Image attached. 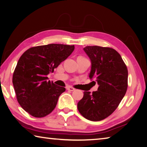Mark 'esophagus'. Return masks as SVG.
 I'll return each instance as SVG.
<instances>
[{"label":"esophagus","mask_w":147,"mask_h":147,"mask_svg":"<svg viewBox=\"0 0 147 147\" xmlns=\"http://www.w3.org/2000/svg\"><path fill=\"white\" fill-rule=\"evenodd\" d=\"M67 89L68 90H69V91H73V90H75V88H73V87H67Z\"/></svg>","instance_id":"esophagus-1"}]
</instances>
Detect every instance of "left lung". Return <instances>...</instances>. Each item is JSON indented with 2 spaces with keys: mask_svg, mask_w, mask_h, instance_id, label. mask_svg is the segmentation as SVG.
I'll return each mask as SVG.
<instances>
[{
  "mask_svg": "<svg viewBox=\"0 0 147 147\" xmlns=\"http://www.w3.org/2000/svg\"><path fill=\"white\" fill-rule=\"evenodd\" d=\"M91 60L89 77L96 79L97 91H85L78 103L82 115L91 121H100L116 110L127 89L128 71L120 55L114 49L98 46L84 48Z\"/></svg>",
  "mask_w": 147,
  "mask_h": 147,
  "instance_id": "1",
  "label": "left lung"
}]
</instances>
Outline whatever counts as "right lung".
<instances>
[{
  "instance_id": "add662e5",
  "label": "right lung",
  "mask_w": 147,
  "mask_h": 147,
  "mask_svg": "<svg viewBox=\"0 0 147 147\" xmlns=\"http://www.w3.org/2000/svg\"><path fill=\"white\" fill-rule=\"evenodd\" d=\"M74 50V45L50 44L32 47L22 54L13 75V84L20 105L30 115L41 118L52 111L64 87L48 81Z\"/></svg>"
}]
</instances>
